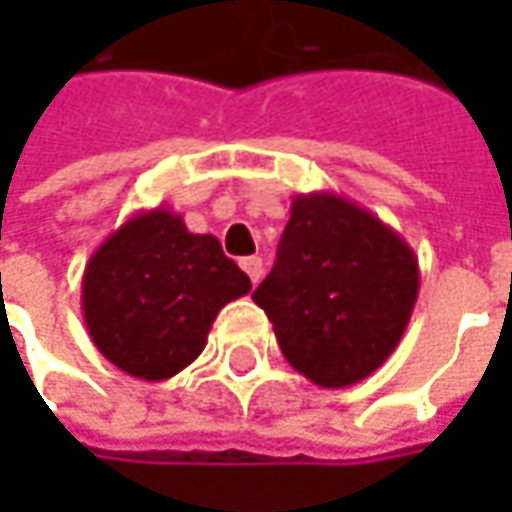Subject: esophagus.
Instances as JSON below:
<instances>
[{"label":"esophagus","instance_id":"esophagus-1","mask_svg":"<svg viewBox=\"0 0 512 512\" xmlns=\"http://www.w3.org/2000/svg\"><path fill=\"white\" fill-rule=\"evenodd\" d=\"M242 270L250 276V282H253V285H259L265 265H262V259H259V256H247V259H242Z\"/></svg>","mask_w":512,"mask_h":512}]
</instances>
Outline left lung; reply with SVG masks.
Segmentation results:
<instances>
[{"label":"left lung","instance_id":"1","mask_svg":"<svg viewBox=\"0 0 512 512\" xmlns=\"http://www.w3.org/2000/svg\"><path fill=\"white\" fill-rule=\"evenodd\" d=\"M419 296V259L402 236L339 193H299L276 265L253 302L290 367L319 387L376 373L402 342Z\"/></svg>","mask_w":512,"mask_h":512}]
</instances>
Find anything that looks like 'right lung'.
<instances>
[{"mask_svg": "<svg viewBox=\"0 0 512 512\" xmlns=\"http://www.w3.org/2000/svg\"><path fill=\"white\" fill-rule=\"evenodd\" d=\"M250 293L245 270L210 233H190L168 207L133 213L93 250L82 316L96 350L145 382L196 362L219 310Z\"/></svg>", "mask_w": 512, "mask_h": 512, "instance_id": "add662e5", "label": "right lung"}]
</instances>
